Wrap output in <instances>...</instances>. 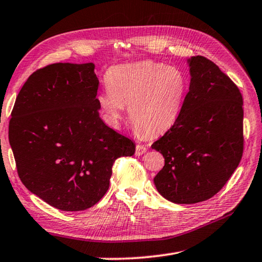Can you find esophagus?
I'll return each instance as SVG.
<instances>
[{"label": "esophagus", "mask_w": 262, "mask_h": 262, "mask_svg": "<svg viewBox=\"0 0 262 262\" xmlns=\"http://www.w3.org/2000/svg\"><path fill=\"white\" fill-rule=\"evenodd\" d=\"M146 150H147L146 146L141 145V144H137V145H136V149H135V155H136V156L143 155V154H145Z\"/></svg>", "instance_id": "34e87169"}]
</instances>
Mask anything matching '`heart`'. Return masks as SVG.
<instances>
[{"mask_svg":"<svg viewBox=\"0 0 262 262\" xmlns=\"http://www.w3.org/2000/svg\"><path fill=\"white\" fill-rule=\"evenodd\" d=\"M105 83L96 102L108 125H120L128 106L136 132L149 136L164 134L177 123L189 88L183 70L150 60L112 66Z\"/></svg>","mask_w":262,"mask_h":262,"instance_id":"b5f03b06","label":"heart"}]
</instances>
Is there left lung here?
Here are the masks:
<instances>
[{"mask_svg": "<svg viewBox=\"0 0 262 262\" xmlns=\"http://www.w3.org/2000/svg\"><path fill=\"white\" fill-rule=\"evenodd\" d=\"M189 92L177 123L152 144L165 158L154 182L175 204L207 201L243 155V98L229 77L203 56L187 60Z\"/></svg>", "mask_w": 262, "mask_h": 262, "instance_id": "left-lung-1", "label": "left lung"}]
</instances>
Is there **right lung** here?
I'll list each match as a JSON object with an SVG mask.
<instances>
[{
  "label": "right lung",
  "mask_w": 262,
  "mask_h": 262,
  "mask_svg": "<svg viewBox=\"0 0 262 262\" xmlns=\"http://www.w3.org/2000/svg\"><path fill=\"white\" fill-rule=\"evenodd\" d=\"M94 63H57L24 83L9 123L18 175L32 193L60 211L94 206L112 166L135 143L106 126L96 102Z\"/></svg>",
  "instance_id": "add662e5"
}]
</instances>
